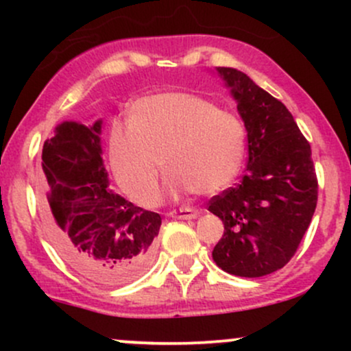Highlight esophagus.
Here are the masks:
<instances>
[{
    "label": "esophagus",
    "mask_w": 351,
    "mask_h": 351,
    "mask_svg": "<svg viewBox=\"0 0 351 351\" xmlns=\"http://www.w3.org/2000/svg\"><path fill=\"white\" fill-rule=\"evenodd\" d=\"M198 215H199L198 209H193V208H180L178 211L173 209V211L168 213V216L178 217V219H195V217H198Z\"/></svg>",
    "instance_id": "34e87169"
}]
</instances>
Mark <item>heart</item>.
<instances>
[{
    "mask_svg": "<svg viewBox=\"0 0 351 351\" xmlns=\"http://www.w3.org/2000/svg\"><path fill=\"white\" fill-rule=\"evenodd\" d=\"M108 148L119 183L148 204L160 195V160L173 191L226 188L243 167L245 130L234 114L199 95L160 92L132 104L128 127L112 128Z\"/></svg>",
    "mask_w": 351,
    "mask_h": 351,
    "instance_id": "heart-1",
    "label": "heart"
}]
</instances>
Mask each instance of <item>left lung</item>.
Masks as SVG:
<instances>
[{
	"label": "left lung",
	"mask_w": 351,
	"mask_h": 351,
	"mask_svg": "<svg viewBox=\"0 0 351 351\" xmlns=\"http://www.w3.org/2000/svg\"><path fill=\"white\" fill-rule=\"evenodd\" d=\"M231 88L247 132V171L236 188L209 201L224 234L213 259L224 272L263 277L284 267L317 206L312 150L287 107L244 72L216 67Z\"/></svg>",
	"instance_id": "obj_1"
}]
</instances>
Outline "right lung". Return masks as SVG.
<instances>
[{
    "mask_svg": "<svg viewBox=\"0 0 351 351\" xmlns=\"http://www.w3.org/2000/svg\"><path fill=\"white\" fill-rule=\"evenodd\" d=\"M102 120L62 122L43 147L44 226L72 269L100 285H122L152 263L162 217L108 188Z\"/></svg>",
    "mask_w": 351,
    "mask_h": 351,
    "instance_id": "right-lung-1",
    "label": "right lung"
}]
</instances>
